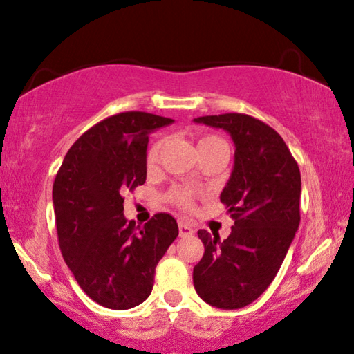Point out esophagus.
Returning <instances> with one entry per match:
<instances>
[{"instance_id": "1", "label": "esophagus", "mask_w": 354, "mask_h": 354, "mask_svg": "<svg viewBox=\"0 0 354 354\" xmlns=\"http://www.w3.org/2000/svg\"><path fill=\"white\" fill-rule=\"evenodd\" d=\"M178 228H180L181 238L192 236V234H194V228H192L189 223H186V221H180V223H178Z\"/></svg>"}]
</instances>
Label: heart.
<instances>
[{
  "label": "heart",
  "instance_id": "heart-1",
  "mask_svg": "<svg viewBox=\"0 0 354 354\" xmlns=\"http://www.w3.org/2000/svg\"><path fill=\"white\" fill-rule=\"evenodd\" d=\"M215 144H225V142L220 138H215V136H205V138H202L199 140V145H197V147H202V145H215ZM162 147H163V140H158V142H155L152 147H150L149 153H147V162L149 163L157 162V158H158L160 150H162ZM169 199H171L173 204H176L178 207H181V209H189L191 204H192V196H191V192L187 191V189L174 191L173 194L169 196Z\"/></svg>",
  "mask_w": 354,
  "mask_h": 354
}]
</instances>
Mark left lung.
Masks as SVG:
<instances>
[{"label":"left lung","instance_id":"1","mask_svg":"<svg viewBox=\"0 0 354 354\" xmlns=\"http://www.w3.org/2000/svg\"><path fill=\"white\" fill-rule=\"evenodd\" d=\"M223 129L234 144V163L220 194L234 225L220 241L199 230L205 252L192 272L197 295L220 309L256 301L280 270L299 226L301 174L280 134L241 113L194 118Z\"/></svg>","mask_w":354,"mask_h":354}]
</instances>
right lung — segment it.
I'll return each mask as SVG.
<instances>
[{"instance_id": "add662e5", "label": "right lung", "mask_w": 354, "mask_h": 354, "mask_svg": "<svg viewBox=\"0 0 354 354\" xmlns=\"http://www.w3.org/2000/svg\"><path fill=\"white\" fill-rule=\"evenodd\" d=\"M171 122L142 111L106 118L75 140L55 178L61 254L84 293L108 309H131L149 298L155 267L178 236L168 214L136 226L121 196L144 185L149 134Z\"/></svg>"}]
</instances>
